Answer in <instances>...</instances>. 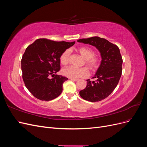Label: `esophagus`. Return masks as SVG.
Returning a JSON list of instances; mask_svg holds the SVG:
<instances>
[{
	"label": "esophagus",
	"mask_w": 147,
	"mask_h": 147,
	"mask_svg": "<svg viewBox=\"0 0 147 147\" xmlns=\"http://www.w3.org/2000/svg\"><path fill=\"white\" fill-rule=\"evenodd\" d=\"M70 79L71 80L74 81V82H77L78 80V79H77V78H70Z\"/></svg>",
	"instance_id": "esophagus-1"
}]
</instances>
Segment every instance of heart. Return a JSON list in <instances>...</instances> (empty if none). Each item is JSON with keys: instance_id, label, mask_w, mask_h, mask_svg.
<instances>
[{"instance_id": "heart-1", "label": "heart", "mask_w": 147, "mask_h": 147, "mask_svg": "<svg viewBox=\"0 0 147 147\" xmlns=\"http://www.w3.org/2000/svg\"><path fill=\"white\" fill-rule=\"evenodd\" d=\"M78 52L85 59L84 63L91 70H95L99 64V60L95 56L94 51L87 47H82L77 50ZM70 51L66 50L61 55L59 61L63 65H66L69 63ZM62 74L70 78H78L86 77L89 75L88 70L85 67L77 68L74 66H68L62 70Z\"/></svg>"}]
</instances>
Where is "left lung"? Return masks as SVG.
<instances>
[{
  "mask_svg": "<svg viewBox=\"0 0 147 147\" xmlns=\"http://www.w3.org/2000/svg\"><path fill=\"white\" fill-rule=\"evenodd\" d=\"M77 42L94 46L100 53V64L92 77L96 78V81L86 80V87L79 92L84 100L100 101L113 92L121 76L123 59L119 49L116 45L99 37L79 39Z\"/></svg>",
  "mask_w": 147,
  "mask_h": 147,
  "instance_id": "left-lung-1",
  "label": "left lung"
}]
</instances>
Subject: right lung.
Here are the masks:
<instances>
[{"label":"right lung","instance_id":"1","mask_svg":"<svg viewBox=\"0 0 147 147\" xmlns=\"http://www.w3.org/2000/svg\"><path fill=\"white\" fill-rule=\"evenodd\" d=\"M75 43L39 38L26 49L21 59L23 79L34 97L48 101L61 94L63 84L68 78L56 74L61 67L59 57ZM50 75L53 78L50 79Z\"/></svg>","mask_w":147,"mask_h":147}]
</instances>
